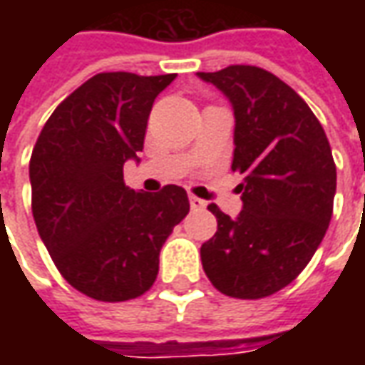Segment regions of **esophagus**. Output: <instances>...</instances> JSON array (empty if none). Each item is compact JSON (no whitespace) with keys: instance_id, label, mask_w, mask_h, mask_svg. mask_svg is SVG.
Listing matches in <instances>:
<instances>
[{"instance_id":"obj_1","label":"esophagus","mask_w":365,"mask_h":365,"mask_svg":"<svg viewBox=\"0 0 365 365\" xmlns=\"http://www.w3.org/2000/svg\"><path fill=\"white\" fill-rule=\"evenodd\" d=\"M190 205L193 211H197V209H205V201H203V199H199L197 195L190 193Z\"/></svg>"}]
</instances>
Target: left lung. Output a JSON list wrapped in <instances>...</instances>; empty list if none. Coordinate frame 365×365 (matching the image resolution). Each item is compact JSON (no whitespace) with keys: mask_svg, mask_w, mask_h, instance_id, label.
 <instances>
[{"mask_svg":"<svg viewBox=\"0 0 365 365\" xmlns=\"http://www.w3.org/2000/svg\"><path fill=\"white\" fill-rule=\"evenodd\" d=\"M197 76L232 103V172L245 175L237 219L207 207L217 232L201 246L203 269L229 297H268L305 269L329 229L336 193L329 138L305 99L264 68Z\"/></svg>","mask_w":365,"mask_h":365,"instance_id":"obj_1","label":"left lung"}]
</instances>
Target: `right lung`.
Returning a JSON list of instances; mask_svg holds the SVG:
<instances>
[{"label":"right lung","instance_id":"obj_1","mask_svg":"<svg viewBox=\"0 0 365 365\" xmlns=\"http://www.w3.org/2000/svg\"><path fill=\"white\" fill-rule=\"evenodd\" d=\"M175 74L103 72L82 83L44 123L31 154V207L54 266L97 301L140 297L158 275L160 248L190 213L180 185L128 190L152 103Z\"/></svg>","mask_w":365,"mask_h":365}]
</instances>
